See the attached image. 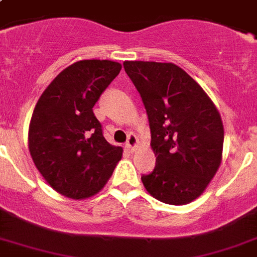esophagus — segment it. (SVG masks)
I'll return each mask as SVG.
<instances>
[{
	"label": "esophagus",
	"instance_id": "obj_1",
	"mask_svg": "<svg viewBox=\"0 0 257 257\" xmlns=\"http://www.w3.org/2000/svg\"><path fill=\"white\" fill-rule=\"evenodd\" d=\"M137 144V137L135 133H129L128 135V140H126V148H128L129 151H133L135 150V147H136Z\"/></svg>",
	"mask_w": 257,
	"mask_h": 257
}]
</instances>
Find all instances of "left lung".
Segmentation results:
<instances>
[{
	"instance_id": "obj_1",
	"label": "left lung",
	"mask_w": 257,
	"mask_h": 257,
	"mask_svg": "<svg viewBox=\"0 0 257 257\" xmlns=\"http://www.w3.org/2000/svg\"><path fill=\"white\" fill-rule=\"evenodd\" d=\"M146 107L154 171L142 181L160 202L185 205L205 191L220 167L224 126L214 103L174 63L124 62Z\"/></svg>"
}]
</instances>
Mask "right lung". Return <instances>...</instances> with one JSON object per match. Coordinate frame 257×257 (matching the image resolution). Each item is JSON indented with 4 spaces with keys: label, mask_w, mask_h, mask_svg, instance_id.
I'll use <instances>...</instances> for the list:
<instances>
[{
    "label": "right lung",
    "mask_w": 257,
    "mask_h": 257,
    "mask_svg": "<svg viewBox=\"0 0 257 257\" xmlns=\"http://www.w3.org/2000/svg\"><path fill=\"white\" fill-rule=\"evenodd\" d=\"M121 64L81 60L60 72L39 98L29 124V152L47 183L68 198H89L102 189L122 156L105 140L93 113Z\"/></svg>",
    "instance_id": "obj_1"
}]
</instances>
